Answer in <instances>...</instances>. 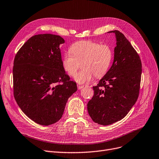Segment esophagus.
I'll return each mask as SVG.
<instances>
[{
  "label": "esophagus",
  "mask_w": 159,
  "mask_h": 159,
  "mask_svg": "<svg viewBox=\"0 0 159 159\" xmlns=\"http://www.w3.org/2000/svg\"><path fill=\"white\" fill-rule=\"evenodd\" d=\"M77 88H78V89H81L82 88H84V86H79V85H78V86H77Z\"/></svg>",
  "instance_id": "34e87169"
}]
</instances>
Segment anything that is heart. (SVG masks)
Wrapping results in <instances>:
<instances>
[{
    "label": "heart",
    "mask_w": 159,
    "mask_h": 159,
    "mask_svg": "<svg viewBox=\"0 0 159 159\" xmlns=\"http://www.w3.org/2000/svg\"><path fill=\"white\" fill-rule=\"evenodd\" d=\"M112 51L107 44H100L91 40H81L73 44L70 50L64 52L62 64L64 70L73 77L80 67L82 70L75 75L79 84H86L94 77H103L109 69Z\"/></svg>",
    "instance_id": "obj_1"
}]
</instances>
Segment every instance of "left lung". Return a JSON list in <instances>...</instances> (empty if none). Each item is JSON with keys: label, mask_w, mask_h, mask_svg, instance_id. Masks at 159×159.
<instances>
[{"label": "left lung", "mask_w": 159, "mask_h": 159, "mask_svg": "<svg viewBox=\"0 0 159 159\" xmlns=\"http://www.w3.org/2000/svg\"><path fill=\"white\" fill-rule=\"evenodd\" d=\"M114 33L116 46L110 69L93 86L88 102V113L93 122L107 126L122 119L139 97L142 73L139 55L129 40L118 30Z\"/></svg>", "instance_id": "8db88e82"}]
</instances>
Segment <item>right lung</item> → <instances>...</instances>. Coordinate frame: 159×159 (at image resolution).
<instances>
[{
	"label": "right lung",
	"mask_w": 159,
	"mask_h": 159,
	"mask_svg": "<svg viewBox=\"0 0 159 159\" xmlns=\"http://www.w3.org/2000/svg\"><path fill=\"white\" fill-rule=\"evenodd\" d=\"M59 35L39 34L29 39L16 54L13 95L21 110L35 122L49 126L59 120L77 84L62 64Z\"/></svg>",
	"instance_id": "obj_1"
}]
</instances>
